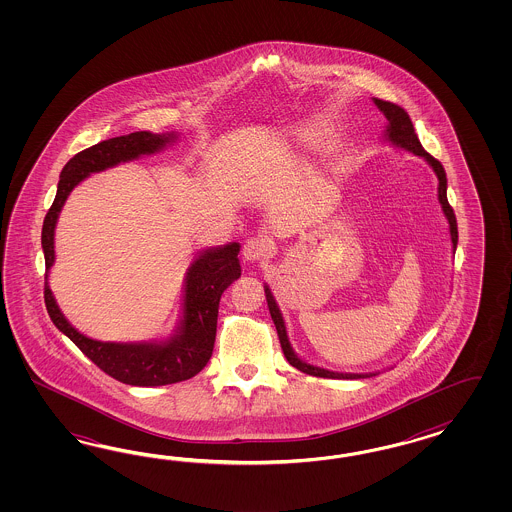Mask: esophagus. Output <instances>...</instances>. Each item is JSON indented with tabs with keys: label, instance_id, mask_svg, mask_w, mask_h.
Returning <instances> with one entry per match:
<instances>
[{
	"label": "esophagus",
	"instance_id": "esophagus-1",
	"mask_svg": "<svg viewBox=\"0 0 512 512\" xmlns=\"http://www.w3.org/2000/svg\"><path fill=\"white\" fill-rule=\"evenodd\" d=\"M268 253H270V244L264 238H248L242 248V255L249 263L261 261Z\"/></svg>",
	"mask_w": 512,
	"mask_h": 512
}]
</instances>
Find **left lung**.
I'll return each instance as SVG.
<instances>
[{
    "label": "left lung",
    "mask_w": 512,
    "mask_h": 512,
    "mask_svg": "<svg viewBox=\"0 0 512 512\" xmlns=\"http://www.w3.org/2000/svg\"><path fill=\"white\" fill-rule=\"evenodd\" d=\"M373 103L377 105V109L381 110V112L387 116L388 140H390L392 144L400 146L403 150L411 152V154L424 157V159L432 165V169H434L435 174H437V180H439V187H437V189H439V202H441V208H443L445 216L449 219L452 248L456 249V244H458V225H456L454 210H452L449 199H447V174H445L443 165L422 148L419 137H417V133H415L413 122H411L409 114H407L402 107H398V105H394V103H390V101H383V99H373ZM264 295H266V302H268V310H270V315H272V321H274L276 330H278L279 343H281L283 355L289 360L291 366H295L296 370L308 373V375H315V377H326V379H364V377H370V375H362V373L328 372L325 368L311 366V364H306L304 360H300V358L296 357L295 351H293V347H291V343H289V338H287V330H285V323H283L281 311H279L278 304H276V300H274V296H272L268 287H264Z\"/></svg>",
    "instance_id": "left-lung-1"
}]
</instances>
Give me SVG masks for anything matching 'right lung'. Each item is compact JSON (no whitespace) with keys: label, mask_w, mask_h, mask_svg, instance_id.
<instances>
[{"label":"right lung","mask_w":512,"mask_h":512,"mask_svg":"<svg viewBox=\"0 0 512 512\" xmlns=\"http://www.w3.org/2000/svg\"><path fill=\"white\" fill-rule=\"evenodd\" d=\"M176 135H154L137 131L124 137L103 140L78 152L67 161L60 174L56 199L43 221L41 244L45 251V304L52 323L58 326L97 368L133 387H161L191 379L201 372L212 357L216 341L217 310L223 291L240 278V244L206 249L187 270L184 321L176 336L163 343H110L86 338L67 323L48 289V270L54 263V229L63 202L71 189L92 172L105 171L118 163L154 154Z\"/></svg>","instance_id":"right-lung-1"}]
</instances>
